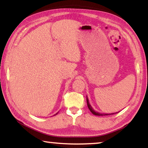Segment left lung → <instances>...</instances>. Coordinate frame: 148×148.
<instances>
[{"label": "left lung", "instance_id": "1", "mask_svg": "<svg viewBox=\"0 0 148 148\" xmlns=\"http://www.w3.org/2000/svg\"><path fill=\"white\" fill-rule=\"evenodd\" d=\"M87 97V106H88L89 109L90 111H91V113L93 114V115H95V116H108V115H112V114H117L118 113V112H116V113H112V114H104V113H100V112H98L97 111H95V110L92 108V106H91V104H89V99L88 98H87V96L86 97Z\"/></svg>", "mask_w": 148, "mask_h": 148}]
</instances>
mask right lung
Instances as JSON below:
<instances>
[{"label":"right lung","instance_id":"obj_1","mask_svg":"<svg viewBox=\"0 0 148 148\" xmlns=\"http://www.w3.org/2000/svg\"><path fill=\"white\" fill-rule=\"evenodd\" d=\"M57 114H58V112H57V114H55V115H54V116H56V115H57Z\"/></svg>","mask_w":148,"mask_h":148}]
</instances>
